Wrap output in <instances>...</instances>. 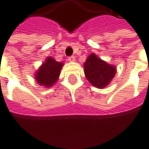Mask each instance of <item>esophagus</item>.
Here are the masks:
<instances>
[{
  "label": "esophagus",
  "instance_id": "obj_1",
  "mask_svg": "<svg viewBox=\"0 0 149 149\" xmlns=\"http://www.w3.org/2000/svg\"><path fill=\"white\" fill-rule=\"evenodd\" d=\"M68 61L72 63V62H75V57L74 56H71V57H68Z\"/></svg>",
  "mask_w": 149,
  "mask_h": 149
}]
</instances>
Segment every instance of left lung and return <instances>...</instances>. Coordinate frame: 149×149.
I'll return each instance as SVG.
<instances>
[{"label": "left lung", "instance_id": "left-lung-1", "mask_svg": "<svg viewBox=\"0 0 149 149\" xmlns=\"http://www.w3.org/2000/svg\"><path fill=\"white\" fill-rule=\"evenodd\" d=\"M83 67L86 78L92 86L100 89L110 84L116 73V66L107 63L95 54L87 57Z\"/></svg>", "mask_w": 149, "mask_h": 149}]
</instances>
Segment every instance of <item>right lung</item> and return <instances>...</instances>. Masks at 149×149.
Returning a JSON list of instances; mask_svg holds the SVG:
<instances>
[{
  "instance_id": "obj_1",
  "label": "right lung",
  "mask_w": 149,
  "mask_h": 149,
  "mask_svg": "<svg viewBox=\"0 0 149 149\" xmlns=\"http://www.w3.org/2000/svg\"><path fill=\"white\" fill-rule=\"evenodd\" d=\"M63 63L57 62L51 57H48L44 63L34 73V78L39 86L44 88H49L54 86L58 80Z\"/></svg>"
}]
</instances>
